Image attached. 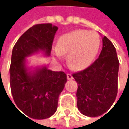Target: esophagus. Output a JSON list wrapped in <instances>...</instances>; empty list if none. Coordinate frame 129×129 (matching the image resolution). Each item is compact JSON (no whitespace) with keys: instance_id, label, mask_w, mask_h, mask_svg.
Here are the masks:
<instances>
[{"instance_id":"1","label":"esophagus","mask_w":129,"mask_h":129,"mask_svg":"<svg viewBox=\"0 0 129 129\" xmlns=\"http://www.w3.org/2000/svg\"><path fill=\"white\" fill-rule=\"evenodd\" d=\"M66 76H67V79H68V80H72V79H73V77H72V75L71 74H69V73H68Z\"/></svg>"}]
</instances>
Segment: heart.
<instances>
[{
    "mask_svg": "<svg viewBox=\"0 0 129 129\" xmlns=\"http://www.w3.org/2000/svg\"><path fill=\"white\" fill-rule=\"evenodd\" d=\"M101 46L99 35L95 31L77 30L60 36L54 49L57 60L67 54L69 66L75 70L88 67L95 60Z\"/></svg>",
    "mask_w": 129,
    "mask_h": 129,
    "instance_id": "b5f03b06",
    "label": "heart"
}]
</instances>
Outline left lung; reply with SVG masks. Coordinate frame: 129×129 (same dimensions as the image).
I'll use <instances>...</instances> for the list:
<instances>
[{
    "instance_id": "8db88e82",
    "label": "left lung",
    "mask_w": 129,
    "mask_h": 129,
    "mask_svg": "<svg viewBox=\"0 0 129 129\" xmlns=\"http://www.w3.org/2000/svg\"><path fill=\"white\" fill-rule=\"evenodd\" d=\"M119 66L115 47L103 37L99 58L87 69L72 75L78 84V109L82 114L96 117L112 106L117 95Z\"/></svg>"
}]
</instances>
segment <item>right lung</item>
<instances>
[{
    "mask_svg": "<svg viewBox=\"0 0 129 129\" xmlns=\"http://www.w3.org/2000/svg\"><path fill=\"white\" fill-rule=\"evenodd\" d=\"M57 30L52 24L34 25L13 47L10 68L13 99L19 111L35 119L49 118L56 112L59 95L66 83V75L48 69L45 65L29 66L30 59L27 57L38 54L50 57Z\"/></svg>",
    "mask_w": 129,
    "mask_h": 129,
    "instance_id": "add662e5",
    "label": "right lung"
}]
</instances>
